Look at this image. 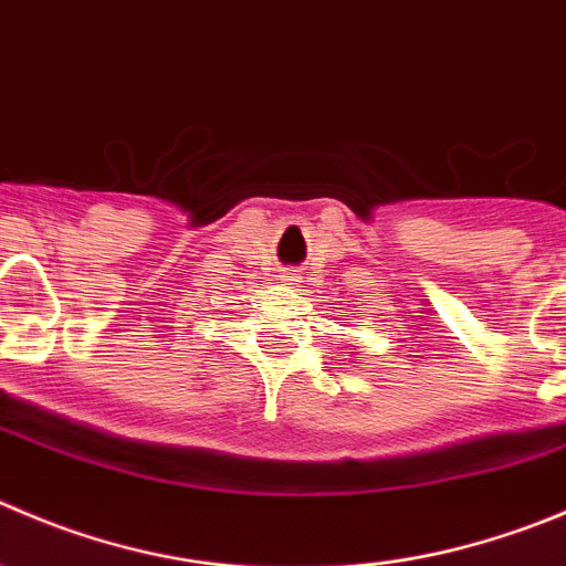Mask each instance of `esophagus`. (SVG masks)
<instances>
[{"instance_id": "34e87169", "label": "esophagus", "mask_w": 566, "mask_h": 566, "mask_svg": "<svg viewBox=\"0 0 566 566\" xmlns=\"http://www.w3.org/2000/svg\"><path fill=\"white\" fill-rule=\"evenodd\" d=\"M280 280L289 283V286H300V283H303V272H297V269H286V272L280 274Z\"/></svg>"}]
</instances>
